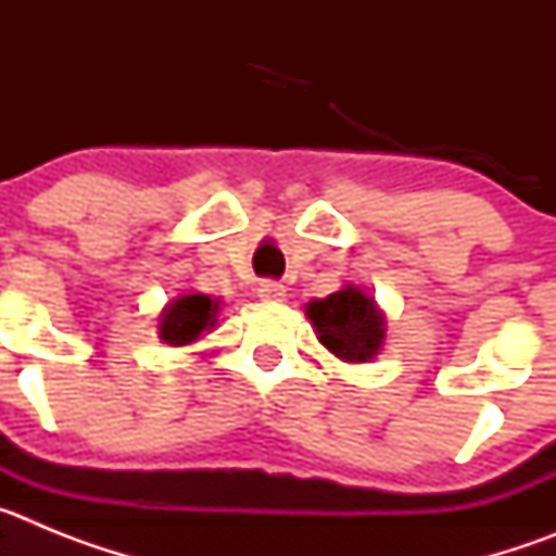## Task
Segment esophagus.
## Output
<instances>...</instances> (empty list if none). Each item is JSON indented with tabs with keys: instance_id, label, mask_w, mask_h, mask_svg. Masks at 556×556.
Instances as JSON below:
<instances>
[{
	"instance_id": "1",
	"label": "esophagus",
	"mask_w": 556,
	"mask_h": 556,
	"mask_svg": "<svg viewBox=\"0 0 556 556\" xmlns=\"http://www.w3.org/2000/svg\"><path fill=\"white\" fill-rule=\"evenodd\" d=\"M258 298H262L264 303H283V298H287V289L275 281H262L258 283Z\"/></svg>"
}]
</instances>
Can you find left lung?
<instances>
[{
    "mask_svg": "<svg viewBox=\"0 0 556 556\" xmlns=\"http://www.w3.org/2000/svg\"><path fill=\"white\" fill-rule=\"evenodd\" d=\"M306 317L314 333L342 362L362 365L372 362L384 348L387 317L378 308L376 298L356 283H345L328 298H314L306 303Z\"/></svg>",
    "mask_w": 556,
    "mask_h": 556,
    "instance_id": "obj_1",
    "label": "left lung"
}]
</instances>
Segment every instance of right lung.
Here are the masks:
<instances>
[{
    "label": "right lung",
    "instance_id": "add662e5",
    "mask_svg": "<svg viewBox=\"0 0 556 556\" xmlns=\"http://www.w3.org/2000/svg\"><path fill=\"white\" fill-rule=\"evenodd\" d=\"M223 301L203 292L178 294L159 314V337L172 348L194 345L203 333L217 326Z\"/></svg>",
    "mask_w": 556,
    "mask_h": 556
}]
</instances>
